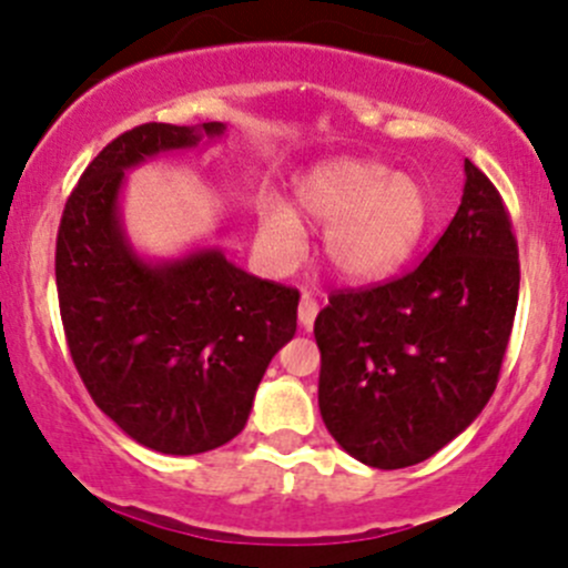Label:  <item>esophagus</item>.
I'll use <instances>...</instances> for the list:
<instances>
[{
  "instance_id": "esophagus-1",
  "label": "esophagus",
  "mask_w": 568,
  "mask_h": 568,
  "mask_svg": "<svg viewBox=\"0 0 568 568\" xmlns=\"http://www.w3.org/2000/svg\"><path fill=\"white\" fill-rule=\"evenodd\" d=\"M315 315H318V302H315L313 294H307V291H304L302 302H300V324L304 326V329H310V326L315 324Z\"/></svg>"
}]
</instances>
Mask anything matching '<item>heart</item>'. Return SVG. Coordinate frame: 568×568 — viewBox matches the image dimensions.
Here are the masks:
<instances>
[{
  "mask_svg": "<svg viewBox=\"0 0 568 568\" xmlns=\"http://www.w3.org/2000/svg\"><path fill=\"white\" fill-rule=\"evenodd\" d=\"M296 209L326 229L324 261L345 283H378L408 261L433 223V199L422 179L394 174L386 163L339 158L321 163L294 184ZM258 239L268 261L294 266L304 255V229L277 201L258 212Z\"/></svg>",
  "mask_w": 568,
  "mask_h": 568,
  "instance_id": "1",
  "label": "heart"
}]
</instances>
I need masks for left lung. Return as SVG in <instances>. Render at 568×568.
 <instances>
[{
	"mask_svg": "<svg viewBox=\"0 0 568 568\" xmlns=\"http://www.w3.org/2000/svg\"><path fill=\"white\" fill-rule=\"evenodd\" d=\"M517 296L509 212L465 160L463 201L427 258L389 283L337 291L315 318L332 438L381 470L444 449L493 397Z\"/></svg>",
	"mask_w": 568,
	"mask_h": 568,
	"instance_id": "obj_1",
	"label": "left lung"
}]
</instances>
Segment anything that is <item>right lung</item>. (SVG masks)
<instances>
[{
  "instance_id": "add662e5",
  "label": "right lung",
  "mask_w": 568,
  "mask_h": 568,
  "mask_svg": "<svg viewBox=\"0 0 568 568\" xmlns=\"http://www.w3.org/2000/svg\"><path fill=\"white\" fill-rule=\"evenodd\" d=\"M223 133V122L128 130L87 165L59 223V313L75 369L122 433L163 455L236 438L296 332V288L247 274L220 247L149 261L124 234V171Z\"/></svg>"
}]
</instances>
